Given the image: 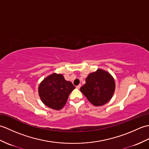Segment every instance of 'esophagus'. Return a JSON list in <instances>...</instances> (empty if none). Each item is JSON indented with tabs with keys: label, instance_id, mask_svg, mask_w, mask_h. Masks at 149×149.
<instances>
[{
	"label": "esophagus",
	"instance_id": "1",
	"mask_svg": "<svg viewBox=\"0 0 149 149\" xmlns=\"http://www.w3.org/2000/svg\"><path fill=\"white\" fill-rule=\"evenodd\" d=\"M81 86V84H79V85H77V86H76V88H77V89H79Z\"/></svg>",
	"mask_w": 149,
	"mask_h": 149
}]
</instances>
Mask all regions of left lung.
Wrapping results in <instances>:
<instances>
[{"label": "left lung", "instance_id": "left-lung-1", "mask_svg": "<svg viewBox=\"0 0 149 149\" xmlns=\"http://www.w3.org/2000/svg\"><path fill=\"white\" fill-rule=\"evenodd\" d=\"M115 89L113 77L108 72L98 69L95 72L88 75L86 84L80 90L87 99L95 106H100L109 102Z\"/></svg>", "mask_w": 149, "mask_h": 149}]
</instances>
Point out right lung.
Masks as SVG:
<instances>
[{
    "label": "right lung",
    "mask_w": 149,
    "mask_h": 149,
    "mask_svg": "<svg viewBox=\"0 0 149 149\" xmlns=\"http://www.w3.org/2000/svg\"><path fill=\"white\" fill-rule=\"evenodd\" d=\"M75 88L71 82L65 79L63 75L53 74L40 83L38 93L47 106L59 110L65 105L70 93Z\"/></svg>",
    "instance_id": "right-lung-1"
}]
</instances>
